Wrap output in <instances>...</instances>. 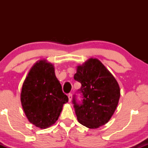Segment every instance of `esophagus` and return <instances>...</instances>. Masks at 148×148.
<instances>
[{
  "label": "esophagus",
  "mask_w": 148,
  "mask_h": 148,
  "mask_svg": "<svg viewBox=\"0 0 148 148\" xmlns=\"http://www.w3.org/2000/svg\"><path fill=\"white\" fill-rule=\"evenodd\" d=\"M68 98H69V101H72V93H69V94H68Z\"/></svg>",
  "instance_id": "34e87169"
}]
</instances>
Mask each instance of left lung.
Returning <instances> with one entry per match:
<instances>
[{"label": "left lung", "mask_w": 148, "mask_h": 148, "mask_svg": "<svg viewBox=\"0 0 148 148\" xmlns=\"http://www.w3.org/2000/svg\"><path fill=\"white\" fill-rule=\"evenodd\" d=\"M74 79L81 84L72 103L78 120L90 129H96L108 122L118 106L120 96L119 85L104 65L95 58H90L78 66Z\"/></svg>", "instance_id": "8db88e82"}]
</instances>
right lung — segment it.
Listing matches in <instances>:
<instances>
[{
  "label": "right lung",
  "mask_w": 148,
  "mask_h": 148,
  "mask_svg": "<svg viewBox=\"0 0 148 148\" xmlns=\"http://www.w3.org/2000/svg\"><path fill=\"white\" fill-rule=\"evenodd\" d=\"M21 101L25 114L34 125L46 129L58 119L68 97L62 92L53 64L40 60L23 82Z\"/></svg>",
  "instance_id": "add662e5"
}]
</instances>
